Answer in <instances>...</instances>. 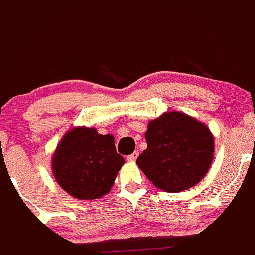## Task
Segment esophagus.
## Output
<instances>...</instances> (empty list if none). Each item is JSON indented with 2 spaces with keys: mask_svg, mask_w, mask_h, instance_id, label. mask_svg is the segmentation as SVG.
I'll use <instances>...</instances> for the list:
<instances>
[{
  "mask_svg": "<svg viewBox=\"0 0 255 255\" xmlns=\"http://www.w3.org/2000/svg\"><path fill=\"white\" fill-rule=\"evenodd\" d=\"M138 155H139V153H138V152H133L132 154L128 155L127 160H128V162H134V160H137Z\"/></svg>",
  "mask_w": 255,
  "mask_h": 255,
  "instance_id": "1",
  "label": "esophagus"
}]
</instances>
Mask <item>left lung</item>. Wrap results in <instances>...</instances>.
I'll return each instance as SVG.
<instances>
[{"label":"left lung","instance_id":"1","mask_svg":"<svg viewBox=\"0 0 255 255\" xmlns=\"http://www.w3.org/2000/svg\"><path fill=\"white\" fill-rule=\"evenodd\" d=\"M147 149L137 164L157 188L178 193L201 182L214 157V139L204 123L173 111L148 123Z\"/></svg>","mask_w":255,"mask_h":255}]
</instances>
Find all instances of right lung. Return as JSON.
Wrapping results in <instances>:
<instances>
[{"instance_id":"1","label":"right lung","mask_w":255,"mask_h":255,"mask_svg":"<svg viewBox=\"0 0 255 255\" xmlns=\"http://www.w3.org/2000/svg\"><path fill=\"white\" fill-rule=\"evenodd\" d=\"M125 159L116 150L115 138L95 128L76 127L62 138L52 157L57 183L82 201L107 194Z\"/></svg>"}]
</instances>
